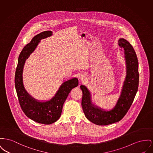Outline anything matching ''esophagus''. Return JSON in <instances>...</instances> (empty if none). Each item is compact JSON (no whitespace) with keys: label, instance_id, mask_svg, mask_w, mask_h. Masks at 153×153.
<instances>
[{"label":"esophagus","instance_id":"1","mask_svg":"<svg viewBox=\"0 0 153 153\" xmlns=\"http://www.w3.org/2000/svg\"><path fill=\"white\" fill-rule=\"evenodd\" d=\"M79 79L81 82H84L86 80V77L84 74H81L79 76Z\"/></svg>","mask_w":153,"mask_h":153}]
</instances>
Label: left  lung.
Segmentation results:
<instances>
[{
  "instance_id": "1",
  "label": "left lung",
  "mask_w": 153,
  "mask_h": 153,
  "mask_svg": "<svg viewBox=\"0 0 153 153\" xmlns=\"http://www.w3.org/2000/svg\"><path fill=\"white\" fill-rule=\"evenodd\" d=\"M118 43L124 51L126 77L121 95L114 107L111 110H106L93 104L90 91L84 85L80 86L84 113L90 121L96 125L106 126L120 121L132 105L138 90L139 63L135 50L129 42L123 38L118 40Z\"/></svg>"
}]
</instances>
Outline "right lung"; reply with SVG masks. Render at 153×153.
I'll list each match as a JSON object with an SVG mask.
<instances>
[{"label":"right lung","mask_w":153,"mask_h":153,"mask_svg":"<svg viewBox=\"0 0 153 153\" xmlns=\"http://www.w3.org/2000/svg\"><path fill=\"white\" fill-rule=\"evenodd\" d=\"M50 30L45 31L33 37L25 45L19 55L18 65L15 74V87L21 108L25 114L36 123L51 124L56 122L61 116L63 103L71 91L79 85L77 78L74 77L61 84L51 99L40 101L33 98L25 90L23 84V69L26 60L36 49L42 39L51 36Z\"/></svg>","instance_id":"1"}]
</instances>
